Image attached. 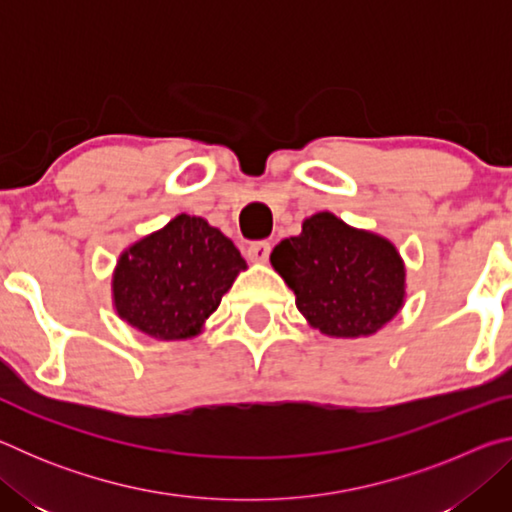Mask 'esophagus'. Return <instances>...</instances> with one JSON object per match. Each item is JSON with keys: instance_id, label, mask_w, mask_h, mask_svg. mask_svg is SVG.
Wrapping results in <instances>:
<instances>
[{"instance_id": "obj_1", "label": "esophagus", "mask_w": 512, "mask_h": 512, "mask_svg": "<svg viewBox=\"0 0 512 512\" xmlns=\"http://www.w3.org/2000/svg\"><path fill=\"white\" fill-rule=\"evenodd\" d=\"M268 255H271V244L268 241H255V244L248 246V259L250 262H266Z\"/></svg>"}]
</instances>
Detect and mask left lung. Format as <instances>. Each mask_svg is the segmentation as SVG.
Wrapping results in <instances>:
<instances>
[{
    "label": "left lung",
    "mask_w": 512,
    "mask_h": 512,
    "mask_svg": "<svg viewBox=\"0 0 512 512\" xmlns=\"http://www.w3.org/2000/svg\"><path fill=\"white\" fill-rule=\"evenodd\" d=\"M271 264L296 293L311 327L336 339L370 336L404 305V262L391 241L350 228L329 212L280 241Z\"/></svg>",
    "instance_id": "left-lung-1"
}]
</instances>
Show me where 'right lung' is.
Instances as JSON below:
<instances>
[{"label":"right lung","mask_w":512,"mask_h":512,"mask_svg":"<svg viewBox=\"0 0 512 512\" xmlns=\"http://www.w3.org/2000/svg\"><path fill=\"white\" fill-rule=\"evenodd\" d=\"M246 262L201 216L178 214L119 257L112 300L121 320L162 341L192 339Z\"/></svg>","instance_id":"obj_1"}]
</instances>
